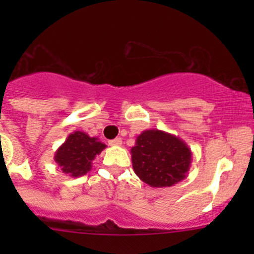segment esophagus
Segmentation results:
<instances>
[{"label": "esophagus", "instance_id": "obj_1", "mask_svg": "<svg viewBox=\"0 0 254 254\" xmlns=\"http://www.w3.org/2000/svg\"><path fill=\"white\" fill-rule=\"evenodd\" d=\"M108 143H109L111 146H121V145H122V138L116 137V138H113V140L109 141Z\"/></svg>", "mask_w": 254, "mask_h": 254}]
</instances>
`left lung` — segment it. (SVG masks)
<instances>
[{
	"instance_id": "8db88e82",
	"label": "left lung",
	"mask_w": 254,
	"mask_h": 254,
	"mask_svg": "<svg viewBox=\"0 0 254 254\" xmlns=\"http://www.w3.org/2000/svg\"><path fill=\"white\" fill-rule=\"evenodd\" d=\"M136 176L150 187H172L187 177L192 151L174 134L160 129H145L131 149Z\"/></svg>"
}]
</instances>
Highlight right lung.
Wrapping results in <instances>:
<instances>
[{"mask_svg":"<svg viewBox=\"0 0 254 254\" xmlns=\"http://www.w3.org/2000/svg\"><path fill=\"white\" fill-rule=\"evenodd\" d=\"M107 145L100 142L98 137H90L81 131L68 134L62 145L55 152V161L62 173L72 178L85 176L93 168V160Z\"/></svg>","mask_w":254,"mask_h":254,"instance_id":"1","label":"right lung"}]
</instances>
